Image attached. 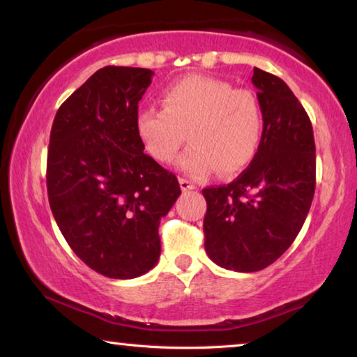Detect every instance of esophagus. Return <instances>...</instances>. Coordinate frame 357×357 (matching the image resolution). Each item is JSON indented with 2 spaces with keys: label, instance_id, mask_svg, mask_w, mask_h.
I'll return each mask as SVG.
<instances>
[{
  "label": "esophagus",
  "instance_id": "obj_1",
  "mask_svg": "<svg viewBox=\"0 0 357 357\" xmlns=\"http://www.w3.org/2000/svg\"><path fill=\"white\" fill-rule=\"evenodd\" d=\"M178 182H180V188H182V191H190V190L196 188V185L186 178H180Z\"/></svg>",
  "mask_w": 357,
  "mask_h": 357
}]
</instances>
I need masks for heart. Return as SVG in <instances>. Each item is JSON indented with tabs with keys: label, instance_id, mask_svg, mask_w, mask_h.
Wrapping results in <instances>:
<instances>
[{
	"label": "heart",
	"instance_id": "1",
	"mask_svg": "<svg viewBox=\"0 0 357 357\" xmlns=\"http://www.w3.org/2000/svg\"><path fill=\"white\" fill-rule=\"evenodd\" d=\"M135 129L158 162H172L186 134L191 145L178 160L183 172L204 177L217 169L220 175H231L248 167L259 150L263 112L249 89H234L207 76H186L164 89L162 109L137 112Z\"/></svg>",
	"mask_w": 357,
	"mask_h": 357
}]
</instances>
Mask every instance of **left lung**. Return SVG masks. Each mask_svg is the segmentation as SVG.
I'll list each match as a JSON object with an SVG mask.
<instances>
[{
  "label": "left lung",
  "instance_id": "left-lung-1",
  "mask_svg": "<svg viewBox=\"0 0 357 357\" xmlns=\"http://www.w3.org/2000/svg\"><path fill=\"white\" fill-rule=\"evenodd\" d=\"M263 132L250 166L231 183L202 190L204 248L218 266L260 271L276 261L303 227L316 186L312 126L281 78L254 68Z\"/></svg>",
  "mask_w": 357,
  "mask_h": 357
}]
</instances>
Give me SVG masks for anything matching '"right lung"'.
<instances>
[{"label": "right lung", "mask_w": 357, "mask_h": 357, "mask_svg": "<svg viewBox=\"0 0 357 357\" xmlns=\"http://www.w3.org/2000/svg\"><path fill=\"white\" fill-rule=\"evenodd\" d=\"M153 71L103 67L57 109L47 148V196L60 231L92 270L139 278L161 254V217L180 196L172 172L144 153L135 129Z\"/></svg>", "instance_id": "1"}]
</instances>
